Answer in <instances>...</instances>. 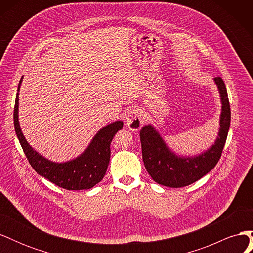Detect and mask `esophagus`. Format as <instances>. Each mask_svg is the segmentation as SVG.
Returning a JSON list of instances; mask_svg holds the SVG:
<instances>
[{"instance_id": "34e87169", "label": "esophagus", "mask_w": 253, "mask_h": 253, "mask_svg": "<svg viewBox=\"0 0 253 253\" xmlns=\"http://www.w3.org/2000/svg\"><path fill=\"white\" fill-rule=\"evenodd\" d=\"M144 120V115L143 112L139 109H133L126 112L125 116V121L127 127L131 129V131H139L142 126Z\"/></svg>"}]
</instances>
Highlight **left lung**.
Masks as SVG:
<instances>
[{
    "label": "left lung",
    "instance_id": "left-lung-1",
    "mask_svg": "<svg viewBox=\"0 0 253 253\" xmlns=\"http://www.w3.org/2000/svg\"><path fill=\"white\" fill-rule=\"evenodd\" d=\"M213 81L216 84L221 106L218 133L211 147L197 155H179L167 144L153 125H145L140 129L144 167L152 179L159 185L170 188L189 186L209 173L218 163L230 127L231 112L223 79L216 77Z\"/></svg>",
    "mask_w": 253,
    "mask_h": 253
}]
</instances>
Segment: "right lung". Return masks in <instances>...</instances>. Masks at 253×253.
<instances>
[{
  "label": "right lung",
  "instance_id": "obj_1",
  "mask_svg": "<svg viewBox=\"0 0 253 253\" xmlns=\"http://www.w3.org/2000/svg\"><path fill=\"white\" fill-rule=\"evenodd\" d=\"M23 81L20 80L14 104L13 122L21 147L34 170L44 178L48 179L60 188L66 190H87L100 182L106 173L110 163V145L119 129L124 126L122 120L114 121L101 127L95 134L86 149L80 155L62 163L41 155L26 140L19 122V93Z\"/></svg>",
  "mask_w": 253,
  "mask_h": 253
}]
</instances>
